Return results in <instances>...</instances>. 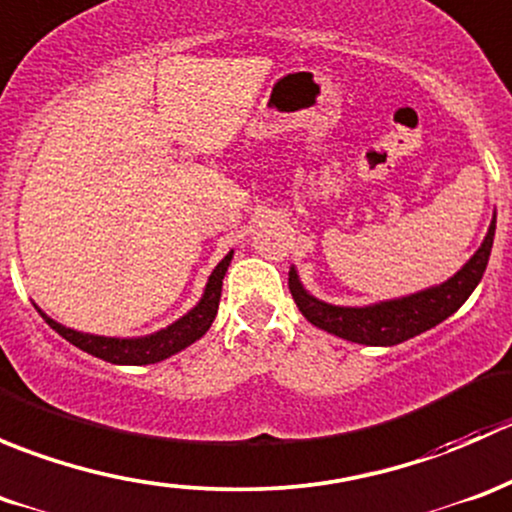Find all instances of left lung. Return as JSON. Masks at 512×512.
Segmentation results:
<instances>
[{"instance_id":"obj_1","label":"left lung","mask_w":512,"mask_h":512,"mask_svg":"<svg viewBox=\"0 0 512 512\" xmlns=\"http://www.w3.org/2000/svg\"><path fill=\"white\" fill-rule=\"evenodd\" d=\"M493 237L495 213L480 247L456 275L448 277L441 285L418 289V292L406 294V297L381 299V302L364 304V307H344V304L324 302V299L307 292L294 265L289 267V292H292L299 312L314 327L354 344L394 347V344H401L406 339L428 332V329H433L436 324H441L443 319H448L453 312L461 309V304L471 297L473 289L483 280L490 247H493Z\"/></svg>"}]
</instances>
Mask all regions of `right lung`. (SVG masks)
Returning <instances> with one entry per match:
<instances>
[{
	"mask_svg": "<svg viewBox=\"0 0 512 512\" xmlns=\"http://www.w3.org/2000/svg\"><path fill=\"white\" fill-rule=\"evenodd\" d=\"M232 255L235 250H230L223 260L218 262L213 272L208 277V285L203 289V297L198 299L193 309L183 314L180 319H175L168 327L158 329V332L146 334V337H101V334H89L79 332V329H71L59 324L56 319H51L49 314L41 312L44 322L54 329L56 334L71 342L74 347H79L81 352L98 356L103 361H111V364L121 366H143V364H158V361L168 359V356L183 352L185 347H190L193 342H198L205 332L210 329V324L215 322V314H218L220 304V292H223V277L230 267Z\"/></svg>",
	"mask_w": 512,
	"mask_h": 512,
	"instance_id": "right-lung-1",
	"label": "right lung"
}]
</instances>
